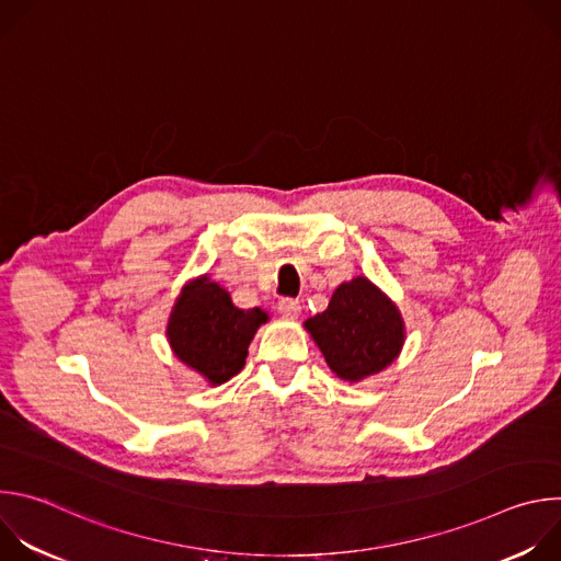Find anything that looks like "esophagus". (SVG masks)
<instances>
[{
  "label": "esophagus",
  "instance_id": "obj_1",
  "mask_svg": "<svg viewBox=\"0 0 561 561\" xmlns=\"http://www.w3.org/2000/svg\"><path fill=\"white\" fill-rule=\"evenodd\" d=\"M277 310H279V314L282 317H286V319H297L299 317V312H301V304L297 301V299H282L279 304H277Z\"/></svg>",
  "mask_w": 561,
  "mask_h": 561
}]
</instances>
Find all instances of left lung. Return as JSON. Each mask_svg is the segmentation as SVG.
I'll list each match as a JSON object with an SVG mask.
<instances>
[{
  "mask_svg": "<svg viewBox=\"0 0 561 561\" xmlns=\"http://www.w3.org/2000/svg\"><path fill=\"white\" fill-rule=\"evenodd\" d=\"M304 329L329 368L348 383L388 368L407 342L402 310L364 275L340 284L329 308L308 317Z\"/></svg>",
  "mask_w": 561,
  "mask_h": 561,
  "instance_id": "1",
  "label": "left lung"
}]
</instances>
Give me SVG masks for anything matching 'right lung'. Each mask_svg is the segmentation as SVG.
Instances as JSON below:
<instances>
[{"mask_svg":"<svg viewBox=\"0 0 561 561\" xmlns=\"http://www.w3.org/2000/svg\"><path fill=\"white\" fill-rule=\"evenodd\" d=\"M268 312L237 308L210 275L186 282L171 308L167 337L173 355L208 386H219L244 368L249 346Z\"/></svg>","mask_w":561,"mask_h":561,"instance_id":"1","label":"right lung"}]
</instances>
